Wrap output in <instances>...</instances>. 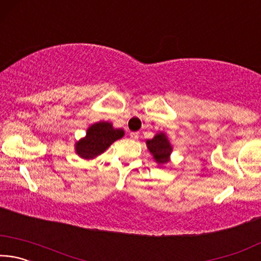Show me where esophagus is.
Masks as SVG:
<instances>
[{
	"mask_svg": "<svg viewBox=\"0 0 261 261\" xmlns=\"http://www.w3.org/2000/svg\"><path fill=\"white\" fill-rule=\"evenodd\" d=\"M138 137H139L138 132H131V134H130V138H131V139H134V140H137V139H138Z\"/></svg>",
	"mask_w": 261,
	"mask_h": 261,
	"instance_id": "1",
	"label": "esophagus"
}]
</instances>
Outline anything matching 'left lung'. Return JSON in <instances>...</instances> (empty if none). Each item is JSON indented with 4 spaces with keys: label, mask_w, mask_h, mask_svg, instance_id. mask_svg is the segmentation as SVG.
<instances>
[{
    "label": "left lung",
    "mask_w": 261,
    "mask_h": 261,
    "mask_svg": "<svg viewBox=\"0 0 261 261\" xmlns=\"http://www.w3.org/2000/svg\"><path fill=\"white\" fill-rule=\"evenodd\" d=\"M147 148L149 153L152 154V159L159 166L166 165L170 161V154L173 152L169 140L165 134H156L154 138L146 141Z\"/></svg>",
    "instance_id": "obj_1"
}]
</instances>
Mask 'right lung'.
I'll return each instance as SVG.
<instances>
[{
  "label": "right lung",
  "instance_id": "obj_1",
  "mask_svg": "<svg viewBox=\"0 0 261 261\" xmlns=\"http://www.w3.org/2000/svg\"><path fill=\"white\" fill-rule=\"evenodd\" d=\"M123 136L124 131L114 129L112 123L98 122L88 127L86 136L77 141L74 149L82 159L90 160L103 153L114 141L122 138Z\"/></svg>",
  "mask_w": 261,
  "mask_h": 261
}]
</instances>
